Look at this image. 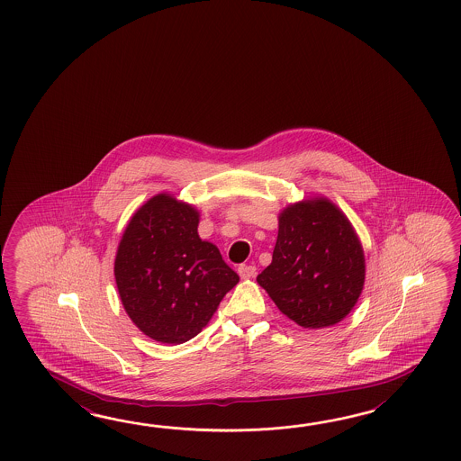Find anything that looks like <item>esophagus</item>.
Wrapping results in <instances>:
<instances>
[{
    "label": "esophagus",
    "mask_w": 461,
    "mask_h": 461,
    "mask_svg": "<svg viewBox=\"0 0 461 461\" xmlns=\"http://www.w3.org/2000/svg\"><path fill=\"white\" fill-rule=\"evenodd\" d=\"M237 272H239V275H240V278L249 280V278H254L257 268H255L254 265L242 264L240 267H239V268H237Z\"/></svg>",
    "instance_id": "esophagus-1"
}]
</instances>
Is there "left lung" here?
Segmentation results:
<instances>
[{
  "label": "left lung",
  "instance_id": "1",
  "mask_svg": "<svg viewBox=\"0 0 461 461\" xmlns=\"http://www.w3.org/2000/svg\"><path fill=\"white\" fill-rule=\"evenodd\" d=\"M363 245L326 197L284 209L272 264L257 276L282 313L303 328L339 323L363 292Z\"/></svg>",
  "mask_w": 461,
  "mask_h": 461
}]
</instances>
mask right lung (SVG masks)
<instances>
[{
    "instance_id": "1",
    "label": "right lung",
    "mask_w": 461,
    "mask_h": 461,
    "mask_svg": "<svg viewBox=\"0 0 461 461\" xmlns=\"http://www.w3.org/2000/svg\"><path fill=\"white\" fill-rule=\"evenodd\" d=\"M197 224L194 207L158 194L130 219L118 245L120 300L140 331L159 343L201 333L239 282L216 245L199 239Z\"/></svg>"
}]
</instances>
